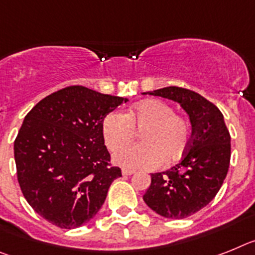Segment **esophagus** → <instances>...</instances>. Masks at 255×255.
<instances>
[{
    "label": "esophagus",
    "instance_id": "1",
    "mask_svg": "<svg viewBox=\"0 0 255 255\" xmlns=\"http://www.w3.org/2000/svg\"><path fill=\"white\" fill-rule=\"evenodd\" d=\"M134 170L132 169H122V174L123 176H130V174H133Z\"/></svg>",
    "mask_w": 255,
    "mask_h": 255
}]
</instances>
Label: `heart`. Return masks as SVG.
<instances>
[{"label":"heart","mask_w":255,"mask_h":255,"mask_svg":"<svg viewBox=\"0 0 255 255\" xmlns=\"http://www.w3.org/2000/svg\"><path fill=\"white\" fill-rule=\"evenodd\" d=\"M143 129V142L122 148L133 139L135 129ZM103 136L114 154V161L126 169H154L165 160L180 159L189 147L190 125L176 114L172 105L160 100H146L123 114L112 112L103 121Z\"/></svg>","instance_id":"obj_1"}]
</instances>
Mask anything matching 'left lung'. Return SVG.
Returning <instances> with one entry per match:
<instances>
[{
    "label": "left lung",
    "instance_id": "left-lung-1",
    "mask_svg": "<svg viewBox=\"0 0 255 255\" xmlns=\"http://www.w3.org/2000/svg\"><path fill=\"white\" fill-rule=\"evenodd\" d=\"M178 103L189 115L191 142L182 160L165 172L151 173L143 201L155 213L182 220L213 200L229 172L231 137L222 113L194 91L164 87L143 92Z\"/></svg>",
    "mask_w": 255,
    "mask_h": 255
}]
</instances>
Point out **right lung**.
<instances>
[{"label": "right lung", "instance_id": "right-lung-1", "mask_svg": "<svg viewBox=\"0 0 255 255\" xmlns=\"http://www.w3.org/2000/svg\"><path fill=\"white\" fill-rule=\"evenodd\" d=\"M128 99L83 86L48 95L24 118L14 142L17 181L28 204L61 229L90 222L121 168L109 164L103 121Z\"/></svg>", "mask_w": 255, "mask_h": 255}]
</instances>
